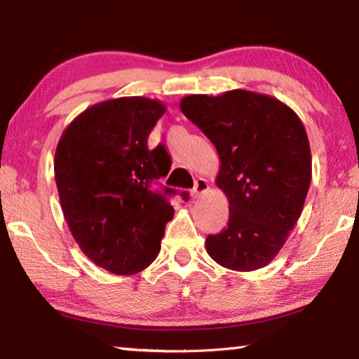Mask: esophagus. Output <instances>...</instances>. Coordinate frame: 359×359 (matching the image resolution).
Instances as JSON below:
<instances>
[{
  "label": "esophagus",
  "mask_w": 359,
  "mask_h": 359,
  "mask_svg": "<svg viewBox=\"0 0 359 359\" xmlns=\"http://www.w3.org/2000/svg\"><path fill=\"white\" fill-rule=\"evenodd\" d=\"M208 190H209V182L203 177H199L196 182H194V187L191 190V198H198L199 194H203Z\"/></svg>",
  "instance_id": "obj_1"
}]
</instances>
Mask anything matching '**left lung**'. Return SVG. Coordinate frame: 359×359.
I'll list each match as a JSON object with an SVG mask.
<instances>
[{"label": "left lung", "mask_w": 359, "mask_h": 359, "mask_svg": "<svg viewBox=\"0 0 359 359\" xmlns=\"http://www.w3.org/2000/svg\"><path fill=\"white\" fill-rule=\"evenodd\" d=\"M180 109L215 145L222 165L217 185L229 201L228 226L208 236V253L233 271L264 267L301 217L311 187L302 121L282 101L247 90L190 95Z\"/></svg>", "instance_id": "obj_1"}]
</instances>
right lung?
Wrapping results in <instances>:
<instances>
[{"label":"right lung","instance_id":"1","mask_svg":"<svg viewBox=\"0 0 359 359\" xmlns=\"http://www.w3.org/2000/svg\"><path fill=\"white\" fill-rule=\"evenodd\" d=\"M165 111L142 96L102 101L72 120L57 145L55 182L72 238L112 274L145 269L174 217L168 198L177 190H151L171 165L160 147H147Z\"/></svg>","mask_w":359,"mask_h":359}]
</instances>
